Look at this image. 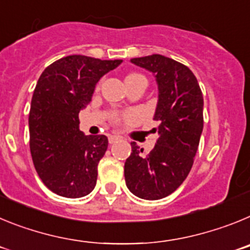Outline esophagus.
I'll list each match as a JSON object with an SVG mask.
<instances>
[{"label": "esophagus", "instance_id": "34e87169", "mask_svg": "<svg viewBox=\"0 0 250 250\" xmlns=\"http://www.w3.org/2000/svg\"><path fill=\"white\" fill-rule=\"evenodd\" d=\"M121 138L118 135H110L109 136V143L110 144H114V143H118V141H120Z\"/></svg>", "mask_w": 250, "mask_h": 250}]
</instances>
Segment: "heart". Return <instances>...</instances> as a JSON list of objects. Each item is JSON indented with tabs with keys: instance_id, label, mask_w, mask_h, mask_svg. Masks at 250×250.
<instances>
[{
	"instance_id": "obj_1",
	"label": "heart",
	"mask_w": 250,
	"mask_h": 250,
	"mask_svg": "<svg viewBox=\"0 0 250 250\" xmlns=\"http://www.w3.org/2000/svg\"><path fill=\"white\" fill-rule=\"evenodd\" d=\"M140 77H144V76H141V75H139V74H130V75H127L126 79H125V81L134 80V79H140Z\"/></svg>"
}]
</instances>
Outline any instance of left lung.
<instances>
[{
  "label": "left lung",
  "instance_id": "8db88e82",
  "mask_svg": "<svg viewBox=\"0 0 250 250\" xmlns=\"http://www.w3.org/2000/svg\"><path fill=\"white\" fill-rule=\"evenodd\" d=\"M130 61L155 76L159 95L154 120L159 126L152 131L159 139L147 155L132 141L124 167L125 182L138 198L158 200L174 193L193 167L203 131L204 100L190 68L175 60L155 54Z\"/></svg>",
  "mask_w": 250,
  "mask_h": 250
}]
</instances>
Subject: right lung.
<instances>
[{
	"label": "right lung",
	"mask_w": 250,
	"mask_h": 250,
	"mask_svg": "<svg viewBox=\"0 0 250 250\" xmlns=\"http://www.w3.org/2000/svg\"><path fill=\"white\" fill-rule=\"evenodd\" d=\"M121 62L71 55L47 66L37 81L28 116L31 156L43 184L57 195L81 198L94 190L109 141L80 131L79 112L101 77Z\"/></svg>",
	"instance_id": "right-lung-1"
}]
</instances>
